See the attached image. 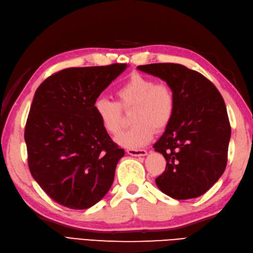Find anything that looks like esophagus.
Wrapping results in <instances>:
<instances>
[{
	"instance_id": "34e87169",
	"label": "esophagus",
	"mask_w": 253,
	"mask_h": 253,
	"mask_svg": "<svg viewBox=\"0 0 253 253\" xmlns=\"http://www.w3.org/2000/svg\"><path fill=\"white\" fill-rule=\"evenodd\" d=\"M126 153L131 156H145L147 154L145 149H135V148H127Z\"/></svg>"
}]
</instances>
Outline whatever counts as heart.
<instances>
[{"label": "heart", "mask_w": 253, "mask_h": 253, "mask_svg": "<svg viewBox=\"0 0 253 253\" xmlns=\"http://www.w3.org/2000/svg\"><path fill=\"white\" fill-rule=\"evenodd\" d=\"M118 102L97 98L92 105L104 130L116 135L123 125L122 110H130L134 125L120 133L116 141L122 146L137 148L153 138L155 128L163 131L171 121L176 109V97L166 83H156L151 77L133 73L116 91Z\"/></svg>", "instance_id": "obj_1"}]
</instances>
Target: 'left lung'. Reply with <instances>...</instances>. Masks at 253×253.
Listing matches in <instances>:
<instances>
[{
    "label": "left lung",
    "mask_w": 253,
    "mask_h": 253,
    "mask_svg": "<svg viewBox=\"0 0 253 253\" xmlns=\"http://www.w3.org/2000/svg\"><path fill=\"white\" fill-rule=\"evenodd\" d=\"M171 87L176 109L162 137L153 147L166 159L155 179L165 194L177 200L204 194L227 165L230 123L225 101L210 80L176 63L137 66Z\"/></svg>",
    "instance_id": "8db88e82"
}]
</instances>
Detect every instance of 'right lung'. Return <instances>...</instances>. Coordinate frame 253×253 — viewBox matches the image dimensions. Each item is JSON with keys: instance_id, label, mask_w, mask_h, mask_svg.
<instances>
[{"instance_id": "right-lung-1", "label": "right lung", "mask_w": 253, "mask_h": 253, "mask_svg": "<svg viewBox=\"0 0 253 253\" xmlns=\"http://www.w3.org/2000/svg\"><path fill=\"white\" fill-rule=\"evenodd\" d=\"M126 69L125 63L64 69L36 90L25 126L28 167L56 203L85 210L109 191L125 151L101 126L92 105Z\"/></svg>"}]
</instances>
